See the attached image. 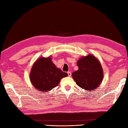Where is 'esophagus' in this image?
Wrapping results in <instances>:
<instances>
[{
	"label": "esophagus",
	"instance_id": "obj_1",
	"mask_svg": "<svg viewBox=\"0 0 128 128\" xmlns=\"http://www.w3.org/2000/svg\"><path fill=\"white\" fill-rule=\"evenodd\" d=\"M68 76H71V72H70V71H68Z\"/></svg>",
	"mask_w": 128,
	"mask_h": 128
}]
</instances>
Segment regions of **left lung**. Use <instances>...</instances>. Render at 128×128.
I'll list each match as a JSON object with an SVG mask.
<instances>
[{
  "label": "left lung",
  "mask_w": 128,
  "mask_h": 128,
  "mask_svg": "<svg viewBox=\"0 0 128 128\" xmlns=\"http://www.w3.org/2000/svg\"><path fill=\"white\" fill-rule=\"evenodd\" d=\"M77 65L78 70L71 75L78 86L88 91L97 88L104 78L101 64L97 58L89 54L78 60Z\"/></svg>",
  "instance_id": "1"
}]
</instances>
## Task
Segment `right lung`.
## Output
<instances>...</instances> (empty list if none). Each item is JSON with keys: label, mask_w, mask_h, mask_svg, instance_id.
<instances>
[{"label": "right lung", "mask_w": 128, "mask_h": 128, "mask_svg": "<svg viewBox=\"0 0 128 128\" xmlns=\"http://www.w3.org/2000/svg\"><path fill=\"white\" fill-rule=\"evenodd\" d=\"M66 72L56 68L51 58L42 57L37 60L31 69L30 79L34 86L40 92L49 91L57 86Z\"/></svg>", "instance_id": "right-lung-1"}]
</instances>
